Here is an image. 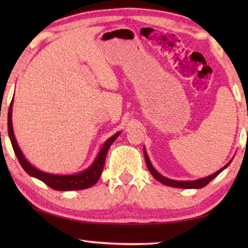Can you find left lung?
Returning a JSON list of instances; mask_svg holds the SVG:
<instances>
[{
    "instance_id": "8db88e82",
    "label": "left lung",
    "mask_w": 248,
    "mask_h": 248,
    "mask_svg": "<svg viewBox=\"0 0 248 248\" xmlns=\"http://www.w3.org/2000/svg\"><path fill=\"white\" fill-rule=\"evenodd\" d=\"M144 155H145V161H146L147 167H148V170L151 172V175L154 176L157 181L163 183V184H165V186H172V187H179V188H202V187L207 186V184L210 181H212L215 177L218 176L219 173L222 172L225 170V168H227L230 163L232 162V160L229 161L227 164H226L224 167L220 168L219 170H217V172H214V173H212V175H210L208 177L198 179V180H192V181H178V180H172V179L162 176L161 173H159L155 170V168L152 166V164H151L148 155H147V151H146L145 147H144Z\"/></svg>"
}]
</instances>
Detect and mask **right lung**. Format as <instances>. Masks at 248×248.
Wrapping results in <instances>:
<instances>
[{"instance_id":"right-lung-1","label":"right lung","mask_w":248,"mask_h":248,"mask_svg":"<svg viewBox=\"0 0 248 248\" xmlns=\"http://www.w3.org/2000/svg\"><path fill=\"white\" fill-rule=\"evenodd\" d=\"M13 104L14 98L8 109V135L10 141H12L15 154L17 155L21 166H22L26 173H29L31 177H34L38 179V180H41L44 183H46V186H50L51 188L56 189V191H76V189L88 188L93 186V184L99 180V178L101 176V172L103 170L105 157H107L109 147L114 143V140L118 138L121 132H117L113 136H110L108 140H107V141L102 145L101 149H100L96 159H94V161L92 163V165L86 168L85 170L78 173H73V175H54V173L45 172L31 165V163L25 159L22 151L19 148L13 129Z\"/></svg>"}]
</instances>
